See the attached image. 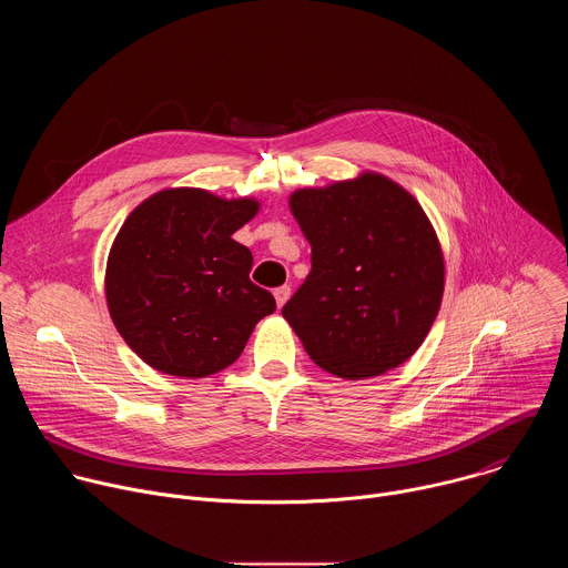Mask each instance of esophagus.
I'll list each match as a JSON object with an SVG mask.
<instances>
[{
    "label": "esophagus",
    "mask_w": 568,
    "mask_h": 568,
    "mask_svg": "<svg viewBox=\"0 0 568 568\" xmlns=\"http://www.w3.org/2000/svg\"><path fill=\"white\" fill-rule=\"evenodd\" d=\"M290 292H292V290H290V285H281V287H276V290H274V298H276V305H278V307H283V305L287 303Z\"/></svg>",
    "instance_id": "34e87169"
}]
</instances>
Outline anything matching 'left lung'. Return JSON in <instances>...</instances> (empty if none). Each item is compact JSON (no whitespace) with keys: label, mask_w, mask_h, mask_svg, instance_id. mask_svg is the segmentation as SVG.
I'll use <instances>...</instances> for the list:
<instances>
[{"label":"left lung","mask_w":568,"mask_h":568,"mask_svg":"<svg viewBox=\"0 0 568 568\" xmlns=\"http://www.w3.org/2000/svg\"><path fill=\"white\" fill-rule=\"evenodd\" d=\"M290 209L312 247V270L283 316L314 364L359 379L407 362L425 342L445 287L438 237L420 204L366 173L296 191Z\"/></svg>","instance_id":"obj_1"}]
</instances>
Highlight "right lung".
Segmentation results:
<instances>
[{"instance_id": "1", "label": "right lung", "mask_w": 568, "mask_h": 568, "mask_svg": "<svg viewBox=\"0 0 568 568\" xmlns=\"http://www.w3.org/2000/svg\"><path fill=\"white\" fill-rule=\"evenodd\" d=\"M258 211L200 189L161 191L123 222L105 274L125 344L152 368L206 377L231 366L256 323L276 310L252 283V252L231 235Z\"/></svg>"}]
</instances>
